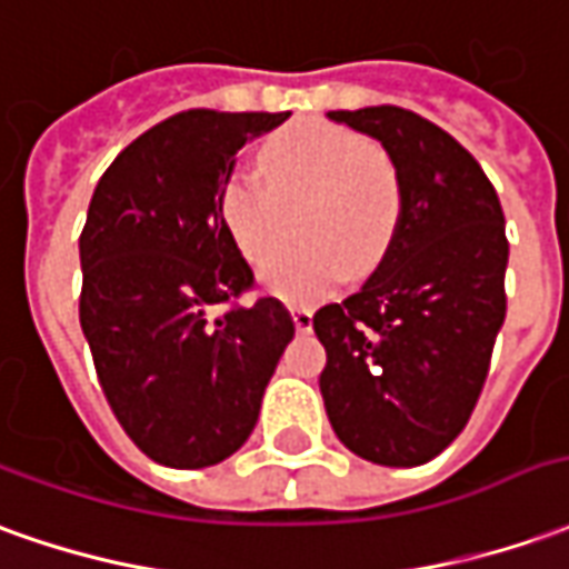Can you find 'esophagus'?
<instances>
[{"label": "esophagus", "instance_id": "esophagus-1", "mask_svg": "<svg viewBox=\"0 0 569 569\" xmlns=\"http://www.w3.org/2000/svg\"><path fill=\"white\" fill-rule=\"evenodd\" d=\"M291 319H293V325H297V331H303V335H307V331H312V312H309L307 307H293Z\"/></svg>", "mask_w": 569, "mask_h": 569}]
</instances>
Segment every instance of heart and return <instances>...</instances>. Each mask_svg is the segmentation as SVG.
Returning <instances> with one entry per match:
<instances>
[{"label": "heart", "mask_w": 569, "mask_h": 569, "mask_svg": "<svg viewBox=\"0 0 569 569\" xmlns=\"http://www.w3.org/2000/svg\"><path fill=\"white\" fill-rule=\"evenodd\" d=\"M266 182L234 172L219 194V213L250 262L276 253L288 234L284 207L307 201L300 234L309 244L262 266L260 281L288 303H316L350 272L366 278L383 260L399 222L393 160L350 129L303 120L262 151Z\"/></svg>", "instance_id": "obj_1"}]
</instances>
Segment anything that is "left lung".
Listing matches in <instances>:
<instances>
[{"label":"left lung","instance_id":"8db88e82","mask_svg":"<svg viewBox=\"0 0 569 569\" xmlns=\"http://www.w3.org/2000/svg\"><path fill=\"white\" fill-rule=\"evenodd\" d=\"M378 139L399 179V222L378 269L312 316L337 440L415 468L465 430L505 322L508 238L496 188L461 144L393 104L328 111Z\"/></svg>","mask_w":569,"mask_h":569}]
</instances>
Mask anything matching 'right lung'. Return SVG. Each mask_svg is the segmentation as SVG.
<instances>
[{"instance_id":"1","label":"right lung","mask_w":569,"mask_h":569,"mask_svg":"<svg viewBox=\"0 0 569 569\" xmlns=\"http://www.w3.org/2000/svg\"><path fill=\"white\" fill-rule=\"evenodd\" d=\"M291 113L182 111L98 179L80 234V325L120 427L167 468L238 452L291 343L276 297L222 316L253 272L219 213L234 154Z\"/></svg>"}]
</instances>
